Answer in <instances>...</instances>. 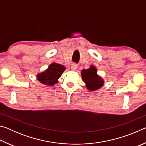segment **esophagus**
<instances>
[{
    "instance_id": "1",
    "label": "esophagus",
    "mask_w": 146,
    "mask_h": 146,
    "mask_svg": "<svg viewBox=\"0 0 146 146\" xmlns=\"http://www.w3.org/2000/svg\"><path fill=\"white\" fill-rule=\"evenodd\" d=\"M71 70H76L78 68V65L75 63H73L71 64Z\"/></svg>"
}]
</instances>
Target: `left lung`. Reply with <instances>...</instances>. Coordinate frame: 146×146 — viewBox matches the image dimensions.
<instances>
[{"label": "left lung", "mask_w": 146, "mask_h": 146, "mask_svg": "<svg viewBox=\"0 0 146 146\" xmlns=\"http://www.w3.org/2000/svg\"><path fill=\"white\" fill-rule=\"evenodd\" d=\"M82 77L86 83V87L90 91H95L102 87L104 84L102 78L97 74V69L94 66H91L90 69L82 71Z\"/></svg>", "instance_id": "left-lung-1"}]
</instances>
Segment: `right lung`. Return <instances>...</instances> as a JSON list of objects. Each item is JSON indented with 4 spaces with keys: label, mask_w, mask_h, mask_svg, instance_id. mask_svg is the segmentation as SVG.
Here are the masks:
<instances>
[{
    "label": "right lung",
    "mask_w": 146,
    "mask_h": 146,
    "mask_svg": "<svg viewBox=\"0 0 146 146\" xmlns=\"http://www.w3.org/2000/svg\"><path fill=\"white\" fill-rule=\"evenodd\" d=\"M66 70L64 66L59 64L53 63L49 66L48 69L44 72L37 75L38 80L44 84L53 86L58 82V78Z\"/></svg>",
    "instance_id": "right-lung-1"
}]
</instances>
